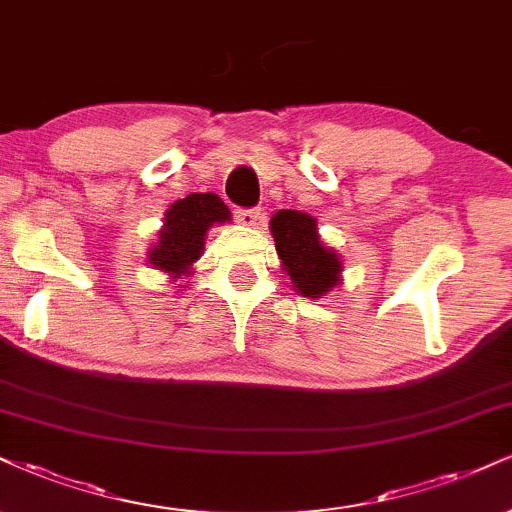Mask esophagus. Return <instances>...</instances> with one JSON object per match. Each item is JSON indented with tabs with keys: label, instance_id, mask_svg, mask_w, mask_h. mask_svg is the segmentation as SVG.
<instances>
[{
	"label": "esophagus",
	"instance_id": "34e87169",
	"mask_svg": "<svg viewBox=\"0 0 512 512\" xmlns=\"http://www.w3.org/2000/svg\"><path fill=\"white\" fill-rule=\"evenodd\" d=\"M235 218L242 225H256L261 220V208H237Z\"/></svg>",
	"mask_w": 512,
	"mask_h": 512
}]
</instances>
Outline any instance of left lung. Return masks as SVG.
Masks as SVG:
<instances>
[{"label":"left lung","mask_w":512,"mask_h":512,"mask_svg":"<svg viewBox=\"0 0 512 512\" xmlns=\"http://www.w3.org/2000/svg\"><path fill=\"white\" fill-rule=\"evenodd\" d=\"M277 256L292 277L296 292L323 296L339 282L342 261L332 249L320 244L315 218L301 211H277L270 220Z\"/></svg>","instance_id":"obj_1"}]
</instances>
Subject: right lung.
Wrapping results in <instances>:
<instances>
[{"mask_svg": "<svg viewBox=\"0 0 512 512\" xmlns=\"http://www.w3.org/2000/svg\"><path fill=\"white\" fill-rule=\"evenodd\" d=\"M230 220V211L218 194H189L166 213L159 242L149 251V263L173 277L189 275V266L201 256L206 230Z\"/></svg>", "mask_w": 512, "mask_h": 512, "instance_id": "add662e5", "label": "right lung"}]
</instances>
